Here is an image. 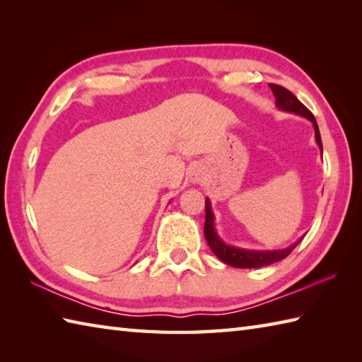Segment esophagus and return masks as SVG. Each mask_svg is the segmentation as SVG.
Returning a JSON list of instances; mask_svg holds the SVG:
<instances>
[{"mask_svg":"<svg viewBox=\"0 0 362 362\" xmlns=\"http://www.w3.org/2000/svg\"><path fill=\"white\" fill-rule=\"evenodd\" d=\"M194 180H199V179H197V177H194Z\"/></svg>","mask_w":362,"mask_h":362,"instance_id":"34e87169","label":"esophagus"}]
</instances>
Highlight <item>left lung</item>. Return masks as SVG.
<instances>
[{
    "mask_svg": "<svg viewBox=\"0 0 362 362\" xmlns=\"http://www.w3.org/2000/svg\"><path fill=\"white\" fill-rule=\"evenodd\" d=\"M269 87H271V90L274 91V96L276 99L275 101L276 109L281 112L298 115V117H303L308 121H311V124L314 127V136H316V143H317L320 153H322V140H320L319 126L316 122V118L313 117V113L306 109V107L300 103L289 90H286L281 86H275V83H269ZM204 233H205V240H206V243H209L211 252L222 261V263L233 266V267H240V269L263 267V266L276 263V261H281L297 247V244L300 241H302V238H300L298 241L288 245V247L276 249V250H252V249L236 247V245H230L224 240H222L218 233L216 227H214V213L211 210V202L209 197L205 199Z\"/></svg>",
    "mask_w": 362,
    "mask_h": 362,
    "instance_id": "1",
    "label": "left lung"
}]
</instances>
